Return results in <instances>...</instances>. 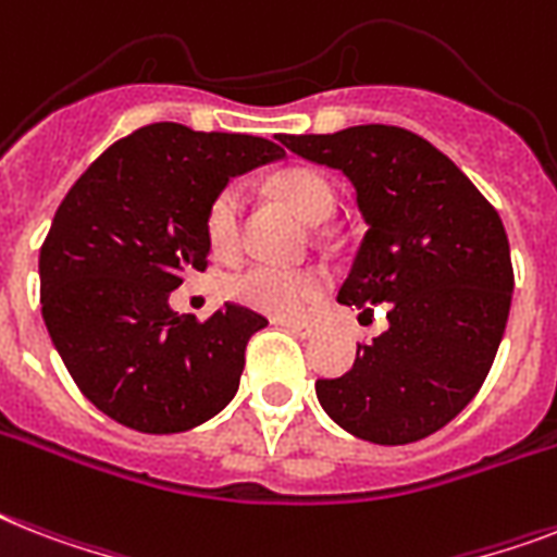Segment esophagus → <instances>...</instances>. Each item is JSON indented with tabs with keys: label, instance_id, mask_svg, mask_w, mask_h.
<instances>
[{
	"label": "esophagus",
	"instance_id": "esophagus-1",
	"mask_svg": "<svg viewBox=\"0 0 557 557\" xmlns=\"http://www.w3.org/2000/svg\"><path fill=\"white\" fill-rule=\"evenodd\" d=\"M283 329H288L292 334H297V337H302V341H309V337H314L318 334V325L314 323H294V320H286V323H280Z\"/></svg>",
	"mask_w": 557,
	"mask_h": 557
}]
</instances>
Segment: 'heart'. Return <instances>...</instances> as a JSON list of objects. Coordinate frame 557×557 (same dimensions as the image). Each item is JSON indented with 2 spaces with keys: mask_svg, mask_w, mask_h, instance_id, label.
Returning <instances> with one entry per match:
<instances>
[{
  "mask_svg": "<svg viewBox=\"0 0 557 557\" xmlns=\"http://www.w3.org/2000/svg\"><path fill=\"white\" fill-rule=\"evenodd\" d=\"M274 188L306 223H325L337 208L332 183L320 171L292 169L274 180ZM206 239L216 257H234L243 239V191L239 185H225L208 202ZM228 297L269 318H300L320 294V280L311 271L283 269V265H248L225 283Z\"/></svg>",
  "mask_w": 557,
  "mask_h": 557,
  "instance_id": "heart-1",
  "label": "heart"
}]
</instances>
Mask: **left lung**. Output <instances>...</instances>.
Returning a JSON list of instances; mask_svg holds the SVG:
<instances>
[{
  "label": "left lung",
  "instance_id": "1",
  "mask_svg": "<svg viewBox=\"0 0 557 557\" xmlns=\"http://www.w3.org/2000/svg\"><path fill=\"white\" fill-rule=\"evenodd\" d=\"M302 160L346 174L369 232L337 300L386 302L388 329L357 346L343 377L318 381L325 414L363 441L429 437L478 395L498 355L515 274L498 211L418 134L355 125L280 134Z\"/></svg>",
  "mask_w": 557,
  "mask_h": 557
}]
</instances>
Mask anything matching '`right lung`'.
I'll list each match as a JSON object with an SVG mask.
<instances>
[{
	"instance_id": "obj_1",
	"label": "right lung",
	"mask_w": 557,
	"mask_h": 557,
	"mask_svg": "<svg viewBox=\"0 0 557 557\" xmlns=\"http://www.w3.org/2000/svg\"><path fill=\"white\" fill-rule=\"evenodd\" d=\"M271 139L153 122L90 162L39 251L42 318L90 404L148 435L206 423L237 395L269 320L225 302L206 323L169 294L208 265L206 211L237 174L283 160Z\"/></svg>"
}]
</instances>
